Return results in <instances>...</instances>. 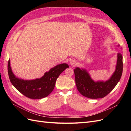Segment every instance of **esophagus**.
<instances>
[{
	"instance_id": "1",
	"label": "esophagus",
	"mask_w": 131,
	"mask_h": 131,
	"mask_svg": "<svg viewBox=\"0 0 131 131\" xmlns=\"http://www.w3.org/2000/svg\"><path fill=\"white\" fill-rule=\"evenodd\" d=\"M70 64L71 65H72V66H75V64H77V61H76V60H75L74 59H71L70 61Z\"/></svg>"
}]
</instances>
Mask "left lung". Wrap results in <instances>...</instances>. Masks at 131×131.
<instances>
[{
    "label": "left lung",
    "mask_w": 131,
    "mask_h": 131,
    "mask_svg": "<svg viewBox=\"0 0 131 131\" xmlns=\"http://www.w3.org/2000/svg\"><path fill=\"white\" fill-rule=\"evenodd\" d=\"M123 70L122 56L117 54L116 70L111 78L105 82H95L90 78L85 70L76 68L74 69L75 80L79 92L82 96L91 99L101 98L105 97L116 86L120 81Z\"/></svg>",
    "instance_id": "left-lung-1"
}]
</instances>
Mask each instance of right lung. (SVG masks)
Listing matches in <instances>:
<instances>
[{
  "label": "right lung",
  "mask_w": 131,
  "mask_h": 131,
  "mask_svg": "<svg viewBox=\"0 0 131 131\" xmlns=\"http://www.w3.org/2000/svg\"><path fill=\"white\" fill-rule=\"evenodd\" d=\"M10 62L9 59L7 70L11 84L19 92L33 100H39L46 97L52 92L59 75L69 67L66 63L59 64L51 68L49 72L45 73L40 79L24 80L17 78L13 74Z\"/></svg>",
  "instance_id": "obj_1"
}]
</instances>
